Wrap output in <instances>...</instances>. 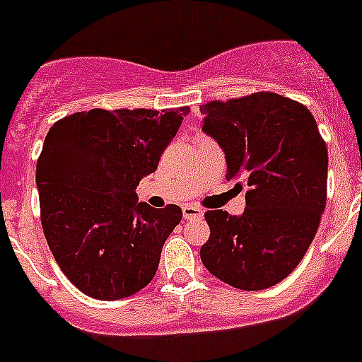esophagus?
<instances>
[{
	"label": "esophagus",
	"mask_w": 362,
	"mask_h": 362,
	"mask_svg": "<svg viewBox=\"0 0 362 362\" xmlns=\"http://www.w3.org/2000/svg\"><path fill=\"white\" fill-rule=\"evenodd\" d=\"M183 215L187 221H192V218H203L204 211L199 206H194V204H185L183 206Z\"/></svg>",
	"instance_id": "1"
}]
</instances>
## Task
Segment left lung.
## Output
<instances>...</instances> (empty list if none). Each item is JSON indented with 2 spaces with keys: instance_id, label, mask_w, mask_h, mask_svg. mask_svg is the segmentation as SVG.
I'll return each instance as SVG.
<instances>
[{
  "instance_id": "1",
  "label": "left lung",
  "mask_w": 362,
  "mask_h": 362,
  "mask_svg": "<svg viewBox=\"0 0 362 362\" xmlns=\"http://www.w3.org/2000/svg\"><path fill=\"white\" fill-rule=\"evenodd\" d=\"M203 131L226 156V179L246 187L242 215L206 211L201 260L242 291L289 276L316 237L327 204L328 152L305 105L276 93L201 105Z\"/></svg>"
}]
</instances>
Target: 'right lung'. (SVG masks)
<instances>
[{"mask_svg":"<svg viewBox=\"0 0 362 362\" xmlns=\"http://www.w3.org/2000/svg\"><path fill=\"white\" fill-rule=\"evenodd\" d=\"M188 112L91 109L46 134L35 170L42 231L62 273L88 296L122 300L154 278L183 211L140 203L136 187Z\"/></svg>","mask_w":362,"mask_h":362,"instance_id":"1","label":"right lung"}]
</instances>
